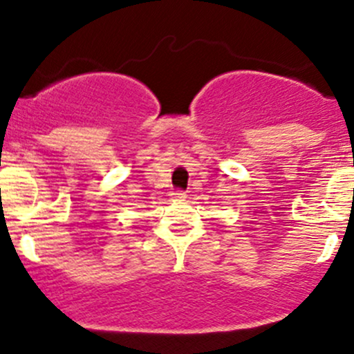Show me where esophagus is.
Masks as SVG:
<instances>
[{
    "label": "esophagus",
    "instance_id": "obj_1",
    "mask_svg": "<svg viewBox=\"0 0 354 354\" xmlns=\"http://www.w3.org/2000/svg\"><path fill=\"white\" fill-rule=\"evenodd\" d=\"M171 197H173L174 200H185L187 198V195H185L183 192H174V194H171Z\"/></svg>",
    "mask_w": 354,
    "mask_h": 354
}]
</instances>
